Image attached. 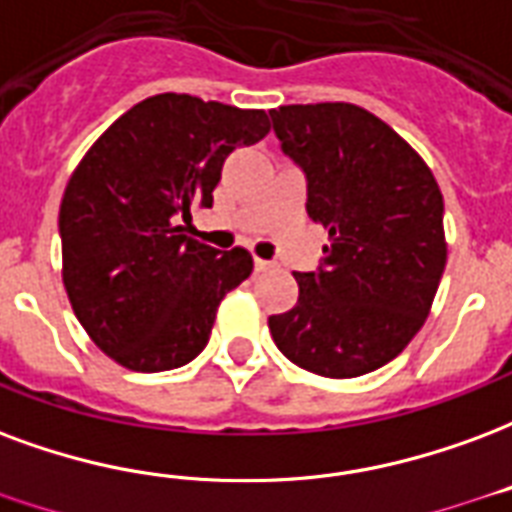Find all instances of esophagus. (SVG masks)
Returning a JSON list of instances; mask_svg holds the SVG:
<instances>
[{"mask_svg":"<svg viewBox=\"0 0 512 512\" xmlns=\"http://www.w3.org/2000/svg\"><path fill=\"white\" fill-rule=\"evenodd\" d=\"M274 268V263H268V260H260V257H255V271H271Z\"/></svg>","mask_w":512,"mask_h":512,"instance_id":"obj_1","label":"esophagus"}]
</instances>
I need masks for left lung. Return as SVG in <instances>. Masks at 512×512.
Instances as JSON below:
<instances>
[{
    "instance_id": "8db88e82",
    "label": "left lung",
    "mask_w": 512,
    "mask_h": 512,
    "mask_svg": "<svg viewBox=\"0 0 512 512\" xmlns=\"http://www.w3.org/2000/svg\"><path fill=\"white\" fill-rule=\"evenodd\" d=\"M306 173V214L328 230L323 263L295 274L298 301L271 314L285 358L350 380L393 361L426 323L448 260L442 192L399 132L352 102L271 111Z\"/></svg>"
}]
</instances>
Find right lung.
I'll use <instances>...</instances> for the list:
<instances>
[{
    "label": "right lung",
    "instance_id": "add662e5",
    "mask_svg": "<svg viewBox=\"0 0 512 512\" xmlns=\"http://www.w3.org/2000/svg\"><path fill=\"white\" fill-rule=\"evenodd\" d=\"M268 130L266 111L165 92L132 105L78 162L59 208L64 290L119 366L168 372L208 344L252 255L241 246L219 255L181 222L214 203L227 154Z\"/></svg>",
    "mask_w": 512,
    "mask_h": 512
}]
</instances>
